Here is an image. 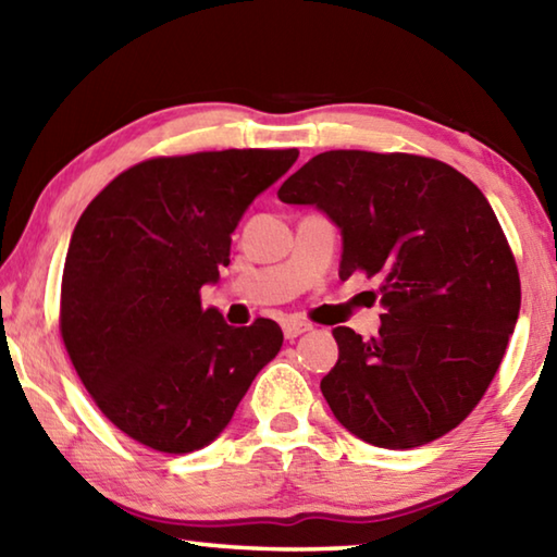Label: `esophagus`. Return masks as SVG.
Wrapping results in <instances>:
<instances>
[{"label": "esophagus", "mask_w": 557, "mask_h": 557, "mask_svg": "<svg viewBox=\"0 0 557 557\" xmlns=\"http://www.w3.org/2000/svg\"><path fill=\"white\" fill-rule=\"evenodd\" d=\"M312 324L301 322V319H285V324H282V332H285V338H297L305 332H309Z\"/></svg>", "instance_id": "1"}]
</instances>
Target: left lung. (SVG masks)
Instances as JSON below:
<instances>
[{"label":"left lung","mask_w":557,"mask_h":557,"mask_svg":"<svg viewBox=\"0 0 557 557\" xmlns=\"http://www.w3.org/2000/svg\"><path fill=\"white\" fill-rule=\"evenodd\" d=\"M342 231L338 277L381 280L379 334L336 326L322 379L334 418L385 449L447 435L482 400L521 309V280L486 196L437 159L334 149L280 186Z\"/></svg>","instance_id":"obj_1"}]
</instances>
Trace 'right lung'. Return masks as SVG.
Segmentation results:
<instances>
[{"label": "right lung", "instance_id": "1", "mask_svg": "<svg viewBox=\"0 0 557 557\" xmlns=\"http://www.w3.org/2000/svg\"><path fill=\"white\" fill-rule=\"evenodd\" d=\"M297 149L159 157L112 178L75 223L61 285L65 351L90 398L132 440L186 455L228 428L277 356L272 319L231 326L201 307L231 235Z\"/></svg>", "mask_w": 557, "mask_h": 557}]
</instances>
